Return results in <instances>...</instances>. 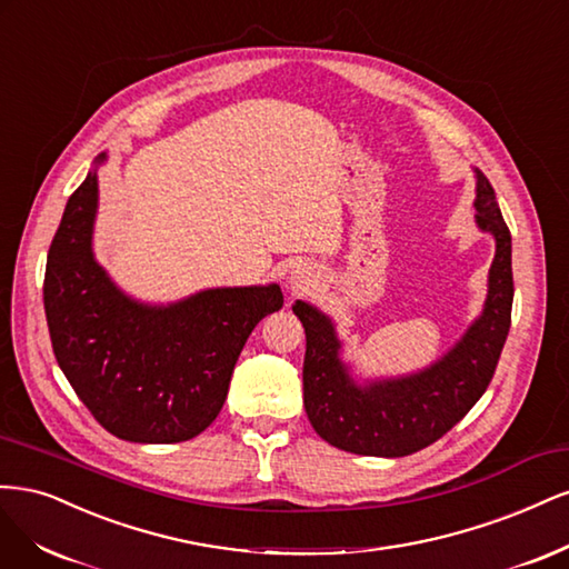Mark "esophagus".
<instances>
[{
	"label": "esophagus",
	"instance_id": "obj_1",
	"mask_svg": "<svg viewBox=\"0 0 569 569\" xmlns=\"http://www.w3.org/2000/svg\"><path fill=\"white\" fill-rule=\"evenodd\" d=\"M317 279V269L311 267L309 262H292L290 269H288V283L290 288H305V286H311Z\"/></svg>",
	"mask_w": 569,
	"mask_h": 569
}]
</instances>
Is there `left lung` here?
<instances>
[{
    "label": "left lung",
    "mask_w": 569,
    "mask_h": 569,
    "mask_svg": "<svg viewBox=\"0 0 569 569\" xmlns=\"http://www.w3.org/2000/svg\"><path fill=\"white\" fill-rule=\"evenodd\" d=\"M475 222L497 241L482 315L466 336L428 369L357 385L340 359L336 326L302 300L292 311L305 326V411L321 439L342 451L397 458L437 442L478 401L503 350L512 309L510 231L489 179L475 170Z\"/></svg>",
    "instance_id": "obj_1"
}]
</instances>
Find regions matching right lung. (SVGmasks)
<instances>
[{"mask_svg":"<svg viewBox=\"0 0 569 569\" xmlns=\"http://www.w3.org/2000/svg\"><path fill=\"white\" fill-rule=\"evenodd\" d=\"M106 153L97 158V164ZM97 168L68 198L44 271V311L63 376L99 423L139 445H174L222 411L252 328L283 307L277 283L210 288L143 305L94 260Z\"/></svg>","mask_w":569,"mask_h":569,"instance_id":"1","label":"right lung"}]
</instances>
